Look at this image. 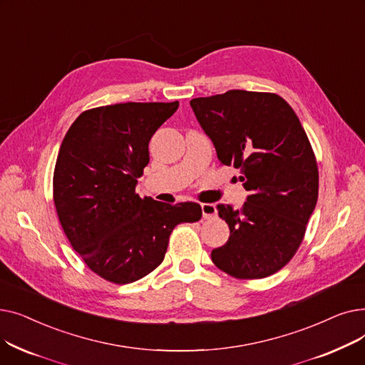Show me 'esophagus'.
I'll return each instance as SVG.
<instances>
[{"mask_svg": "<svg viewBox=\"0 0 365 365\" xmlns=\"http://www.w3.org/2000/svg\"><path fill=\"white\" fill-rule=\"evenodd\" d=\"M201 210H202V217L204 219H213L217 215L216 207L213 204H201Z\"/></svg>", "mask_w": 365, "mask_h": 365, "instance_id": "34e87169", "label": "esophagus"}]
</instances>
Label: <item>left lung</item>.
<instances>
[{
    "instance_id": "8db88e82",
    "label": "left lung",
    "mask_w": 365,
    "mask_h": 365,
    "mask_svg": "<svg viewBox=\"0 0 365 365\" xmlns=\"http://www.w3.org/2000/svg\"><path fill=\"white\" fill-rule=\"evenodd\" d=\"M225 165L240 168L248 190L241 210L219 204L229 240L212 260L226 274L257 279L297 252L318 200V167L297 115L278 94L229 90L190 101Z\"/></svg>"
}]
</instances>
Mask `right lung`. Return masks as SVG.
I'll list each match as a JSON object with an SVG mask.
<instances>
[{
    "label": "right lung",
    "instance_id": "add662e5",
    "mask_svg": "<svg viewBox=\"0 0 365 365\" xmlns=\"http://www.w3.org/2000/svg\"><path fill=\"white\" fill-rule=\"evenodd\" d=\"M179 102L117 103L83 112L57 155L53 198L63 231L90 269L134 282L164 260L168 237L182 222L201 219L197 202L140 198L138 179L149 163V140Z\"/></svg>",
    "mask_w": 365,
    "mask_h": 365
}]
</instances>
